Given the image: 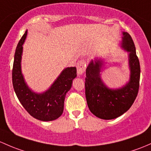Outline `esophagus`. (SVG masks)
Wrapping results in <instances>:
<instances>
[{"label": "esophagus", "mask_w": 151, "mask_h": 151, "mask_svg": "<svg viewBox=\"0 0 151 151\" xmlns=\"http://www.w3.org/2000/svg\"><path fill=\"white\" fill-rule=\"evenodd\" d=\"M85 68H86V62L85 60H80L77 63V74L79 75H82L85 71Z\"/></svg>", "instance_id": "1"}]
</instances>
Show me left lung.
Listing matches in <instances>:
<instances>
[{
	"label": "left lung",
	"instance_id": "left-lung-1",
	"mask_svg": "<svg viewBox=\"0 0 151 151\" xmlns=\"http://www.w3.org/2000/svg\"><path fill=\"white\" fill-rule=\"evenodd\" d=\"M122 47L129 52V81L122 88L110 89L101 78L102 61L92 60L86 69L85 96L90 111L102 119H114L127 111L137 96L139 87L140 66L132 38L123 33Z\"/></svg>",
	"mask_w": 151,
	"mask_h": 151
}]
</instances>
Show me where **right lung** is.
Instances as JSON below:
<instances>
[{
    "label": "right lung",
    "mask_w": 151,
    "mask_h": 151,
    "mask_svg": "<svg viewBox=\"0 0 151 151\" xmlns=\"http://www.w3.org/2000/svg\"><path fill=\"white\" fill-rule=\"evenodd\" d=\"M27 30L19 42L14 54L12 69V82L19 101L32 116L43 122L53 121L61 116L63 111L66 94L71 88L72 81L77 77L76 67L63 69L48 90L42 93L32 91L24 82L21 70L23 47Z\"/></svg>",
    "instance_id": "right-lung-1"
}]
</instances>
